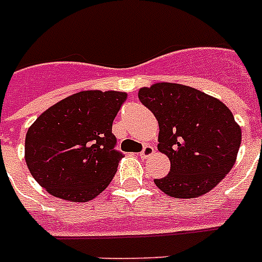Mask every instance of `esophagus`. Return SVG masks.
<instances>
[{"label": "esophagus", "mask_w": 262, "mask_h": 262, "mask_svg": "<svg viewBox=\"0 0 262 262\" xmlns=\"http://www.w3.org/2000/svg\"><path fill=\"white\" fill-rule=\"evenodd\" d=\"M154 147L152 145H145V147L143 148V151L140 152V158L141 159H148V158H151L152 155H154Z\"/></svg>", "instance_id": "obj_1"}]
</instances>
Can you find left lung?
<instances>
[{"instance_id": "obj_1", "label": "left lung", "mask_w": 262, "mask_h": 262, "mask_svg": "<svg viewBox=\"0 0 262 262\" xmlns=\"http://www.w3.org/2000/svg\"><path fill=\"white\" fill-rule=\"evenodd\" d=\"M140 102L159 123L158 149L171 167L156 186L175 199H193L228 174L241 147V127L219 99L195 88L158 83L139 91Z\"/></svg>"}]
</instances>
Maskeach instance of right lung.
Segmentation results:
<instances>
[{
    "label": "right lung",
    "mask_w": 262,
    "mask_h": 262,
    "mask_svg": "<svg viewBox=\"0 0 262 262\" xmlns=\"http://www.w3.org/2000/svg\"><path fill=\"white\" fill-rule=\"evenodd\" d=\"M125 100V92L83 91L39 115L26 136V162L35 181L73 203L102 193L122 158L111 129Z\"/></svg>",
    "instance_id": "add662e5"
}]
</instances>
